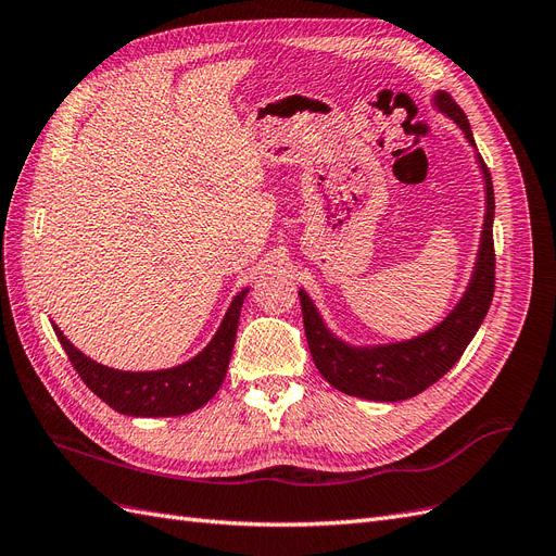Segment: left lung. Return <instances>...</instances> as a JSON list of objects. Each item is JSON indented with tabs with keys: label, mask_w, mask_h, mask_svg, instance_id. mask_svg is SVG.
I'll use <instances>...</instances> for the list:
<instances>
[{
	"label": "left lung",
	"mask_w": 556,
	"mask_h": 556,
	"mask_svg": "<svg viewBox=\"0 0 556 556\" xmlns=\"http://www.w3.org/2000/svg\"><path fill=\"white\" fill-rule=\"evenodd\" d=\"M433 104L462 127L470 146H476L468 117L447 92H435ZM478 164L484 176V225L478 250V262L468 288L454 311L439 327L417 336L413 341H401L374 348H352L325 327L315 311L311 296L299 290L301 313H304L306 341L317 371L336 390L371 399V401H403L425 392L429 384L441 380L464 355L466 345L480 329L482 319L492 306L494 296V185L482 157Z\"/></svg>",
	"instance_id": "obj_1"
}]
</instances>
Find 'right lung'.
Listing matches in <instances>:
<instances>
[{"mask_svg": "<svg viewBox=\"0 0 556 556\" xmlns=\"http://www.w3.org/2000/svg\"><path fill=\"white\" fill-rule=\"evenodd\" d=\"M248 290L233 296L231 306L215 331L213 341L190 362L162 371H117L83 355L53 325L58 341L74 364L80 380L117 413L131 417L188 415L208 403L227 376L229 357L237 341L239 315Z\"/></svg>", "mask_w": 556, "mask_h": 556, "instance_id": "1", "label": "right lung"}]
</instances>
